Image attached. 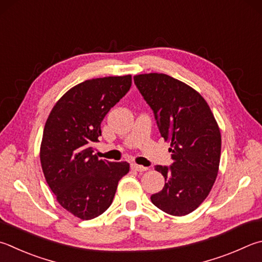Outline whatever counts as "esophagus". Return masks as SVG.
<instances>
[{
  "mask_svg": "<svg viewBox=\"0 0 262 262\" xmlns=\"http://www.w3.org/2000/svg\"><path fill=\"white\" fill-rule=\"evenodd\" d=\"M130 167L133 170H136V172H145V170H147V167H144V166H141V165H136V164H132Z\"/></svg>",
  "mask_w": 262,
  "mask_h": 262,
  "instance_id": "34e87169",
  "label": "esophagus"
}]
</instances>
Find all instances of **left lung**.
Here are the masks:
<instances>
[{"label":"left lung","instance_id":"left-lung-1","mask_svg":"<svg viewBox=\"0 0 262 262\" xmlns=\"http://www.w3.org/2000/svg\"><path fill=\"white\" fill-rule=\"evenodd\" d=\"M137 89L154 111L157 126L170 142V166L157 165L165 185L151 196L161 211L175 216L191 213L215 182L221 155V134L202 95L163 73L135 75Z\"/></svg>","mask_w":262,"mask_h":262}]
</instances>
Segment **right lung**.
Returning <instances> with one entry per match:
<instances>
[{
  "mask_svg": "<svg viewBox=\"0 0 262 262\" xmlns=\"http://www.w3.org/2000/svg\"><path fill=\"white\" fill-rule=\"evenodd\" d=\"M132 75L85 80L63 95L47 119L40 159L47 183L66 211L81 220L105 212L118 182L129 172L126 161L94 155L104 117L130 89Z\"/></svg>",
  "mask_w": 262,
  "mask_h": 262,
  "instance_id": "add662e5",
  "label": "right lung"
}]
</instances>
